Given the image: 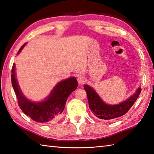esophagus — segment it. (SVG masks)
<instances>
[{
    "label": "esophagus",
    "mask_w": 154,
    "mask_h": 154,
    "mask_svg": "<svg viewBox=\"0 0 154 154\" xmlns=\"http://www.w3.org/2000/svg\"><path fill=\"white\" fill-rule=\"evenodd\" d=\"M77 81H78V83L79 84H83L85 83L86 81V79L83 77V76H79L77 78Z\"/></svg>",
    "instance_id": "1"
}]
</instances>
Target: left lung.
<instances>
[{
    "label": "left lung",
    "instance_id": "obj_1",
    "mask_svg": "<svg viewBox=\"0 0 154 154\" xmlns=\"http://www.w3.org/2000/svg\"><path fill=\"white\" fill-rule=\"evenodd\" d=\"M84 88L87 92L89 108L91 112L95 116L104 120L116 119L127 113L137 101L141 92V88H139L127 100L119 104L112 106L103 102L96 92L89 86L85 85Z\"/></svg>",
    "mask_w": 154,
    "mask_h": 154
}]
</instances>
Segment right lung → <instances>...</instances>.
<instances>
[{
  "label": "right lung",
  "instance_id": "right-lung-1",
  "mask_svg": "<svg viewBox=\"0 0 154 154\" xmlns=\"http://www.w3.org/2000/svg\"><path fill=\"white\" fill-rule=\"evenodd\" d=\"M25 45L20 48L17 54L21 52ZM11 80L20 109L26 115L38 123H53L59 119L65 108L67 98L78 85L75 77L61 81L56 85L45 101L35 103L29 100L21 93L16 79L14 63L12 68Z\"/></svg>",
  "mask_w": 154,
  "mask_h": 154
}]
</instances>
